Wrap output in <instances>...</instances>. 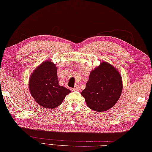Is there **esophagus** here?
Returning <instances> with one entry per match:
<instances>
[{
	"label": "esophagus",
	"instance_id": "obj_1",
	"mask_svg": "<svg viewBox=\"0 0 152 152\" xmlns=\"http://www.w3.org/2000/svg\"><path fill=\"white\" fill-rule=\"evenodd\" d=\"M71 90H72V91H79V90H80V86L77 85L75 87H74V88L71 89Z\"/></svg>",
	"mask_w": 152,
	"mask_h": 152
}]
</instances>
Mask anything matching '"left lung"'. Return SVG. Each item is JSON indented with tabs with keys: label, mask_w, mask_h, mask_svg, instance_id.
<instances>
[{
	"label": "left lung",
	"mask_w": 152,
	"mask_h": 152,
	"mask_svg": "<svg viewBox=\"0 0 152 152\" xmlns=\"http://www.w3.org/2000/svg\"><path fill=\"white\" fill-rule=\"evenodd\" d=\"M122 91L120 74L115 68L106 62L92 70L82 92L87 105L96 112H104L114 106Z\"/></svg>",
	"instance_id": "8db88e82"
}]
</instances>
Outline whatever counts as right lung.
<instances>
[{"mask_svg": "<svg viewBox=\"0 0 152 152\" xmlns=\"http://www.w3.org/2000/svg\"><path fill=\"white\" fill-rule=\"evenodd\" d=\"M29 91L38 104L46 108L59 106L69 89L59 85L56 64L46 61L35 70L30 77Z\"/></svg>", "mask_w": 152, "mask_h": 152, "instance_id": "add662e5", "label": "right lung"}]
</instances>
